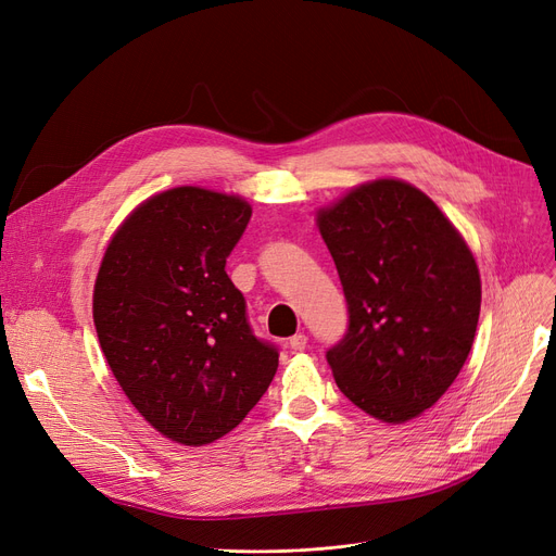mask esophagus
I'll return each instance as SVG.
<instances>
[{
  "mask_svg": "<svg viewBox=\"0 0 556 556\" xmlns=\"http://www.w3.org/2000/svg\"><path fill=\"white\" fill-rule=\"evenodd\" d=\"M306 343H308V338H306L304 333H295V336L291 338V343H288V345H291L293 352H304V350H306Z\"/></svg>",
  "mask_w": 556,
  "mask_h": 556,
  "instance_id": "34e87169",
  "label": "esophagus"
}]
</instances>
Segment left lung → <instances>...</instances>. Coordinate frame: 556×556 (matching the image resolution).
I'll use <instances>...</instances> for the list:
<instances>
[{"instance_id":"1","label":"left lung","mask_w":556,"mask_h":556,"mask_svg":"<svg viewBox=\"0 0 556 556\" xmlns=\"http://www.w3.org/2000/svg\"><path fill=\"white\" fill-rule=\"evenodd\" d=\"M350 323L327 350L343 395L383 422L437 404L470 354L481 281L472 252L422 190L364 184L318 213Z\"/></svg>"}]
</instances>
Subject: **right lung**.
Returning a JSON list of instances; mask_svg holds the SVG:
<instances>
[{
    "mask_svg": "<svg viewBox=\"0 0 556 556\" xmlns=\"http://www.w3.org/2000/svg\"><path fill=\"white\" fill-rule=\"evenodd\" d=\"M252 208L181 186L142 202L111 238L92 320L125 395L165 439H223L268 391L277 345L254 336L227 256Z\"/></svg>",
    "mask_w": 556,
    "mask_h": 556,
    "instance_id": "add662e5",
    "label": "right lung"
}]
</instances>
